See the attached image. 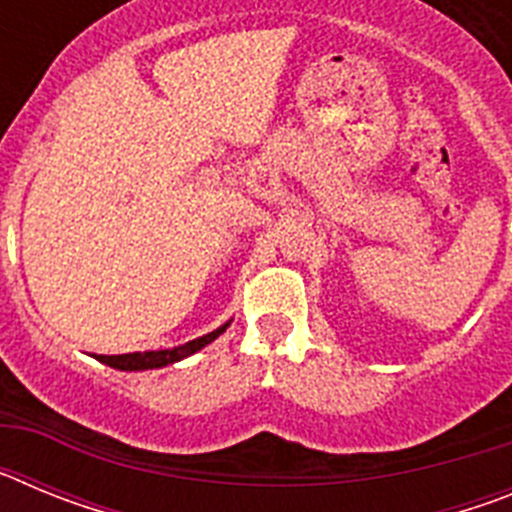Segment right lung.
Returning <instances> with one entry per match:
<instances>
[{"label": "right lung", "mask_w": 512, "mask_h": 512, "mask_svg": "<svg viewBox=\"0 0 512 512\" xmlns=\"http://www.w3.org/2000/svg\"><path fill=\"white\" fill-rule=\"evenodd\" d=\"M230 323L220 325L217 330L207 333L202 338H194V341L184 343V346H176V348H164V351H135V354H120V356H97L102 364L112 366V369H122V372H138V369H158V366H169L174 361H182L184 356H192L194 351H200L205 348L207 343L215 341Z\"/></svg>", "instance_id": "obj_1"}]
</instances>
